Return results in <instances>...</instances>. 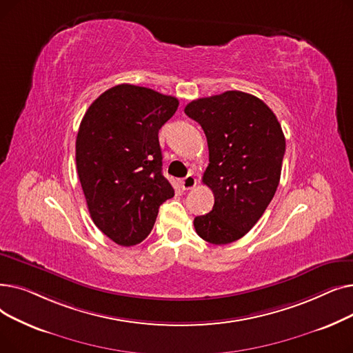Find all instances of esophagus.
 Returning a JSON list of instances; mask_svg holds the SVG:
<instances>
[{
	"instance_id": "34e87169",
	"label": "esophagus",
	"mask_w": 353,
	"mask_h": 353,
	"mask_svg": "<svg viewBox=\"0 0 353 353\" xmlns=\"http://www.w3.org/2000/svg\"><path fill=\"white\" fill-rule=\"evenodd\" d=\"M181 188H183V190H190V189H193L196 184H197V180H196V177L193 176V174H189V176H186L184 177L181 181Z\"/></svg>"
}]
</instances>
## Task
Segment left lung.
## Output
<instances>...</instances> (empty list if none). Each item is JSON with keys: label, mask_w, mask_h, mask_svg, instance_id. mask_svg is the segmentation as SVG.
<instances>
[{"label": "left lung", "mask_w": 353, "mask_h": 353, "mask_svg": "<svg viewBox=\"0 0 353 353\" xmlns=\"http://www.w3.org/2000/svg\"><path fill=\"white\" fill-rule=\"evenodd\" d=\"M206 134L210 213L194 217L197 234L213 245L243 237L262 217L279 186L286 141L281 123L261 100L243 91L197 99L184 108Z\"/></svg>", "instance_id": "8db88e82"}]
</instances>
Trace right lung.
Returning <instances> with one entry per match:
<instances>
[{"mask_svg":"<svg viewBox=\"0 0 353 353\" xmlns=\"http://www.w3.org/2000/svg\"><path fill=\"white\" fill-rule=\"evenodd\" d=\"M179 100L132 85L92 101L76 140V163L94 225L114 243L134 246L152 232L160 205L174 196L161 173L159 130Z\"/></svg>","mask_w":353,"mask_h":353,"instance_id":"add662e5","label":"right lung"}]
</instances>
